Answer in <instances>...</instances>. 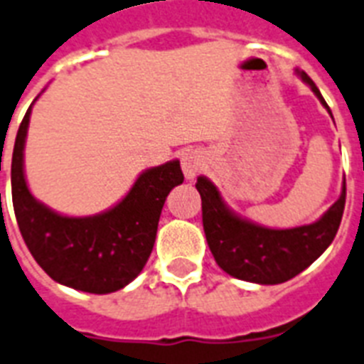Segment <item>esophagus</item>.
I'll use <instances>...</instances> for the list:
<instances>
[{"mask_svg": "<svg viewBox=\"0 0 364 364\" xmlns=\"http://www.w3.org/2000/svg\"><path fill=\"white\" fill-rule=\"evenodd\" d=\"M203 167L204 161L199 152H186L182 156V171H184V175L188 180H193L203 171Z\"/></svg>", "mask_w": 364, "mask_h": 364, "instance_id": "esophagus-1", "label": "esophagus"}]
</instances>
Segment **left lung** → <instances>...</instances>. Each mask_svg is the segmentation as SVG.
Listing matches in <instances>:
<instances>
[{
    "mask_svg": "<svg viewBox=\"0 0 364 364\" xmlns=\"http://www.w3.org/2000/svg\"><path fill=\"white\" fill-rule=\"evenodd\" d=\"M299 76L311 85L314 95L327 107L323 96L311 77L305 72H299ZM195 188L203 200L206 242L218 266L232 277L258 284L284 283L309 268L337 236L346 204L344 182L341 199L316 223L277 230L249 223L234 215L221 200L218 188L204 176L197 178Z\"/></svg>",
    "mask_w": 364,
    "mask_h": 364,
    "instance_id": "1",
    "label": "left lung"
}]
</instances>
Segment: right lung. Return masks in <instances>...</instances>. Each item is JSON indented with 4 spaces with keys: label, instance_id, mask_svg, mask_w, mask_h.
<instances>
[{
    "label": "right lung",
    "instance_id": "obj_1",
    "mask_svg": "<svg viewBox=\"0 0 364 364\" xmlns=\"http://www.w3.org/2000/svg\"><path fill=\"white\" fill-rule=\"evenodd\" d=\"M31 107L14 141L11 184L18 227L44 272L65 287L109 294L132 283L154 247L165 197L184 175L180 161L145 171L121 203L92 218H65L33 199L23 176V145Z\"/></svg>",
    "mask_w": 364,
    "mask_h": 364
}]
</instances>
